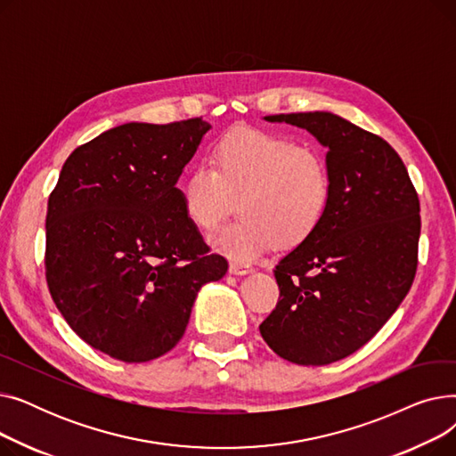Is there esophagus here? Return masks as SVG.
Listing matches in <instances>:
<instances>
[{"mask_svg": "<svg viewBox=\"0 0 456 456\" xmlns=\"http://www.w3.org/2000/svg\"><path fill=\"white\" fill-rule=\"evenodd\" d=\"M251 272L249 265H244V262H231L229 265V273L232 275H246Z\"/></svg>", "mask_w": 456, "mask_h": 456, "instance_id": "esophagus-1", "label": "esophagus"}]
</instances>
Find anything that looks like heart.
<instances>
[{"label": "heart", "instance_id": "b5f03b06", "mask_svg": "<svg viewBox=\"0 0 456 456\" xmlns=\"http://www.w3.org/2000/svg\"><path fill=\"white\" fill-rule=\"evenodd\" d=\"M210 164H198L183 183L186 218L212 232L234 208L238 218L212 246L236 260H251L273 244L294 248L322 225L332 194L322 153L284 134L238 129L225 134Z\"/></svg>", "mask_w": 456, "mask_h": 456}]
</instances>
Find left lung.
Listing matches in <instances>:
<instances>
[{
  "label": "left lung",
  "mask_w": 456,
  "mask_h": 456,
  "mask_svg": "<svg viewBox=\"0 0 456 456\" xmlns=\"http://www.w3.org/2000/svg\"><path fill=\"white\" fill-rule=\"evenodd\" d=\"M306 129L332 181L316 232L275 266L281 299L260 323L284 361L325 366L368 344L409 294L418 268L419 200L387 140L332 112L265 116Z\"/></svg>",
  "instance_id": "1"
}]
</instances>
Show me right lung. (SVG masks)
Wrapping results in <instances>:
<instances>
[{
  "label": "right lung",
  "instance_id": "1",
  "mask_svg": "<svg viewBox=\"0 0 456 456\" xmlns=\"http://www.w3.org/2000/svg\"><path fill=\"white\" fill-rule=\"evenodd\" d=\"M210 124H124L71 153L47 201L45 279L94 349L148 362L177 346L201 286L227 272L177 181Z\"/></svg>",
  "mask_w": 456,
  "mask_h": 456
}]
</instances>
